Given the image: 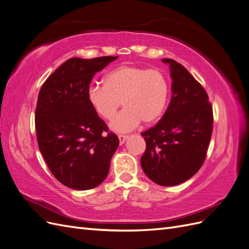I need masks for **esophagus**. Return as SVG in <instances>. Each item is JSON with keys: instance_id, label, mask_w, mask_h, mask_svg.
I'll use <instances>...</instances> for the list:
<instances>
[{"instance_id": "1", "label": "esophagus", "mask_w": 249, "mask_h": 249, "mask_svg": "<svg viewBox=\"0 0 249 249\" xmlns=\"http://www.w3.org/2000/svg\"><path fill=\"white\" fill-rule=\"evenodd\" d=\"M127 138H129V136H127V135H124V134H119L118 135V139H119L120 144H124V143L125 142V140Z\"/></svg>"}]
</instances>
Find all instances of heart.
<instances>
[{
	"mask_svg": "<svg viewBox=\"0 0 249 249\" xmlns=\"http://www.w3.org/2000/svg\"><path fill=\"white\" fill-rule=\"evenodd\" d=\"M169 90L168 80L161 71L122 65L105 76L104 85H90L87 97L97 114L107 120L115 117L123 102L124 110L113 120L111 129L127 132L140 122H156L166 108Z\"/></svg>",
	"mask_w": 249,
	"mask_h": 249,
	"instance_id": "b5f03b06",
	"label": "heart"
}]
</instances>
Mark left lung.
Segmentation results:
<instances>
[{
	"label": "left lung",
	"mask_w": 249,
	"mask_h": 249,
	"mask_svg": "<svg viewBox=\"0 0 249 249\" xmlns=\"http://www.w3.org/2000/svg\"><path fill=\"white\" fill-rule=\"evenodd\" d=\"M171 101L155 126L141 133L146 149L141 167L149 179L161 186L184 183L206 160L213 132V109L200 83L172 59Z\"/></svg>",
	"instance_id": "obj_1"
}]
</instances>
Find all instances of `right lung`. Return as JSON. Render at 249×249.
Masks as SVG:
<instances>
[{
    "mask_svg": "<svg viewBox=\"0 0 249 249\" xmlns=\"http://www.w3.org/2000/svg\"><path fill=\"white\" fill-rule=\"evenodd\" d=\"M117 57L71 58L40 88L35 110L38 147L53 176L71 189L103 183L119 145L87 97L95 72Z\"/></svg>",
    "mask_w": 249,
    "mask_h": 249,
    "instance_id": "1",
    "label": "right lung"
}]
</instances>
